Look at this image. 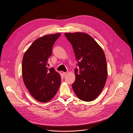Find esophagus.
Masks as SVG:
<instances>
[{"label":"esophagus","mask_w":133,"mask_h":133,"mask_svg":"<svg viewBox=\"0 0 133 133\" xmlns=\"http://www.w3.org/2000/svg\"><path fill=\"white\" fill-rule=\"evenodd\" d=\"M67 72H63V73H62V75H63V76L64 77V76H66V75H67Z\"/></svg>","instance_id":"1"}]
</instances>
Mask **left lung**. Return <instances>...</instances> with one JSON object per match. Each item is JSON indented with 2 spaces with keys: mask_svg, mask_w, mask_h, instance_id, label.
Here are the masks:
<instances>
[{
  "mask_svg": "<svg viewBox=\"0 0 133 133\" xmlns=\"http://www.w3.org/2000/svg\"><path fill=\"white\" fill-rule=\"evenodd\" d=\"M78 61L76 79L72 87L77 96L84 101H92L104 88L107 77L106 59L101 47L85 33H66Z\"/></svg>",
  "mask_w": 133,
  "mask_h": 133,
  "instance_id": "obj_1",
  "label": "left lung"
}]
</instances>
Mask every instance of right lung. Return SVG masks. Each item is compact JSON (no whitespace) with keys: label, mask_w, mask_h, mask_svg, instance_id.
I'll return each mask as SVG.
<instances>
[{"label":"right lung","mask_w":133,"mask_h":133,"mask_svg":"<svg viewBox=\"0 0 133 133\" xmlns=\"http://www.w3.org/2000/svg\"><path fill=\"white\" fill-rule=\"evenodd\" d=\"M61 33L47 35L35 40L24 53L22 63L24 83L32 96L41 102L50 101L56 95L61 76L48 61L53 46Z\"/></svg>","instance_id":"right-lung-1"}]
</instances>
